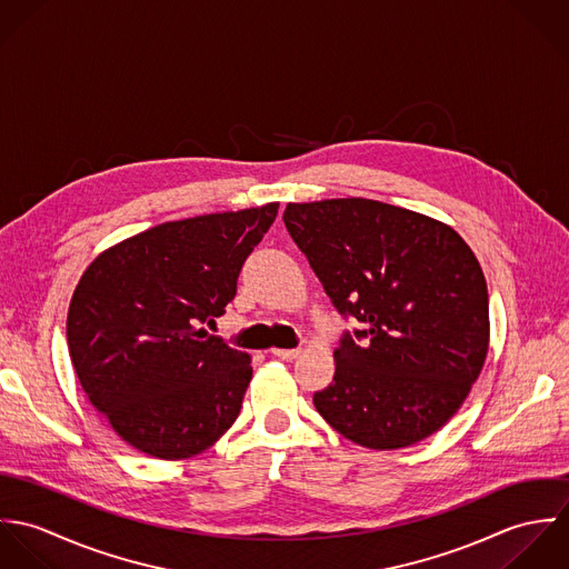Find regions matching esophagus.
<instances>
[{
  "instance_id": "34e87169",
  "label": "esophagus",
  "mask_w": 569,
  "mask_h": 569,
  "mask_svg": "<svg viewBox=\"0 0 569 569\" xmlns=\"http://www.w3.org/2000/svg\"><path fill=\"white\" fill-rule=\"evenodd\" d=\"M271 355L278 359H284V361H293L300 355V348H273Z\"/></svg>"
}]
</instances>
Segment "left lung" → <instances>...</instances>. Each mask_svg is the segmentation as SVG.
<instances>
[{"mask_svg": "<svg viewBox=\"0 0 569 569\" xmlns=\"http://www.w3.org/2000/svg\"><path fill=\"white\" fill-rule=\"evenodd\" d=\"M282 221L337 313L359 325L343 330L316 409L368 449L438 431L487 359V280L471 247L440 221L361 197L289 203Z\"/></svg>", "mask_w": 569, "mask_h": 569, "instance_id": "obj_1", "label": "left lung"}]
</instances>
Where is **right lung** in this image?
<instances>
[{
    "label": "right lung",
    "instance_id": "right-lung-1",
    "mask_svg": "<svg viewBox=\"0 0 569 569\" xmlns=\"http://www.w3.org/2000/svg\"><path fill=\"white\" fill-rule=\"evenodd\" d=\"M278 203L168 221L102 251L68 311L82 390L116 433L162 460L217 442L237 420L249 355L201 326L226 313Z\"/></svg>",
    "mask_w": 569,
    "mask_h": 569
}]
</instances>
